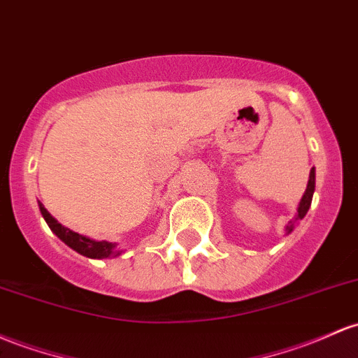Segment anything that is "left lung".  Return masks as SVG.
Returning <instances> with one entry per match:
<instances>
[{"mask_svg":"<svg viewBox=\"0 0 358 358\" xmlns=\"http://www.w3.org/2000/svg\"><path fill=\"white\" fill-rule=\"evenodd\" d=\"M314 188H316V170H314V168H311V171H309L308 187H306L304 195H302L299 206H297V214H296V217H294L292 221H289L287 224H285V234L292 233L294 227H296V222L301 221V219H304V215L308 214L309 207H311V202H313Z\"/></svg>","mask_w":358,"mask_h":358,"instance_id":"obj_1","label":"left lung"}]
</instances>
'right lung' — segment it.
<instances>
[{"instance_id":"add662e5","label":"right lung","mask_w":358,"mask_h":358,"mask_svg":"<svg viewBox=\"0 0 358 358\" xmlns=\"http://www.w3.org/2000/svg\"><path fill=\"white\" fill-rule=\"evenodd\" d=\"M38 209H41L42 217L45 219L47 226L50 227V231H52V233L56 234L62 243H66L69 248L78 251V253L83 255V257L103 260V258H115L119 257V255H122V251L117 248V243L103 241V239L98 241V239L83 236V234L80 233H74V231H71L69 227H64L62 224H59L41 202H38Z\"/></svg>"}]
</instances>
